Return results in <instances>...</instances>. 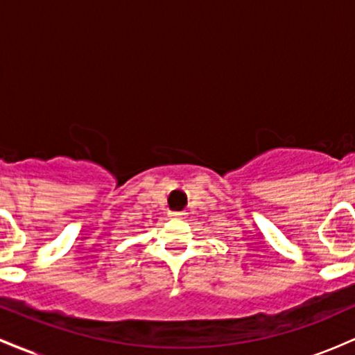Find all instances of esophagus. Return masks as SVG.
<instances>
[{"label": "esophagus", "instance_id": "esophagus-1", "mask_svg": "<svg viewBox=\"0 0 355 355\" xmlns=\"http://www.w3.org/2000/svg\"><path fill=\"white\" fill-rule=\"evenodd\" d=\"M170 217L172 218H177V220H183L187 218V211H170Z\"/></svg>", "mask_w": 355, "mask_h": 355}]
</instances>
